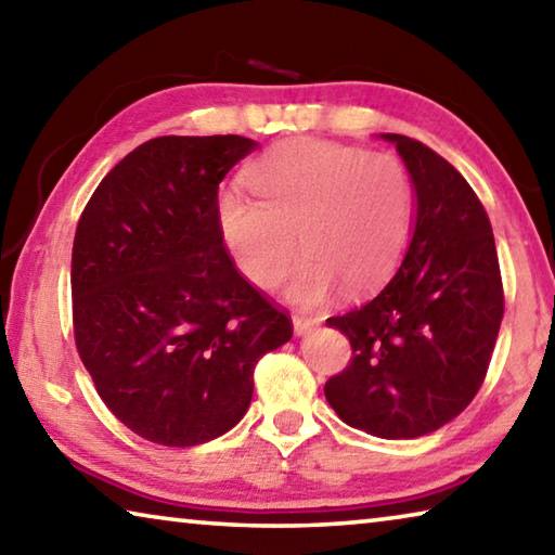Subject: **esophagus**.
I'll use <instances>...</instances> for the list:
<instances>
[{
    "label": "esophagus",
    "mask_w": 555,
    "mask_h": 555,
    "mask_svg": "<svg viewBox=\"0 0 555 555\" xmlns=\"http://www.w3.org/2000/svg\"><path fill=\"white\" fill-rule=\"evenodd\" d=\"M318 318H311V315H294V333L298 335V337H304V335H308L313 331V327H318Z\"/></svg>",
    "instance_id": "1"
}]
</instances>
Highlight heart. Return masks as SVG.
I'll list each match as a JSON object with an SVG mask.
<instances>
[{
  "label": "heart",
  "instance_id": "obj_1",
  "mask_svg": "<svg viewBox=\"0 0 555 555\" xmlns=\"http://www.w3.org/2000/svg\"><path fill=\"white\" fill-rule=\"evenodd\" d=\"M255 198L228 188L218 228L244 276L271 288L296 251L284 296L315 306L345 284L362 294L391 276L409 244L413 193L403 164L325 139H294L249 168Z\"/></svg>",
  "mask_w": 555,
  "mask_h": 555
}]
</instances>
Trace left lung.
Returning a JSON list of instances; mask_svg holds the SVG:
<instances>
[{
  "instance_id": "1",
  "label": "left lung",
  "mask_w": 555,
  "mask_h": 555,
  "mask_svg": "<svg viewBox=\"0 0 555 555\" xmlns=\"http://www.w3.org/2000/svg\"><path fill=\"white\" fill-rule=\"evenodd\" d=\"M382 139L409 171L413 230L389 284L325 321L352 345L325 399L347 426L401 440L434 434L473 401L500 335L504 296L492 224L465 178L416 139Z\"/></svg>"
}]
</instances>
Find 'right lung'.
Wrapping results in <instances>:
<instances>
[{"mask_svg":"<svg viewBox=\"0 0 555 555\" xmlns=\"http://www.w3.org/2000/svg\"><path fill=\"white\" fill-rule=\"evenodd\" d=\"M255 139L158 137L102 178L73 242V327L100 399L185 448L247 413L261 354L294 327L224 251L218 188Z\"/></svg>","mask_w":555,"mask_h":555,"instance_id":"obj_1","label":"right lung"}]
</instances>
